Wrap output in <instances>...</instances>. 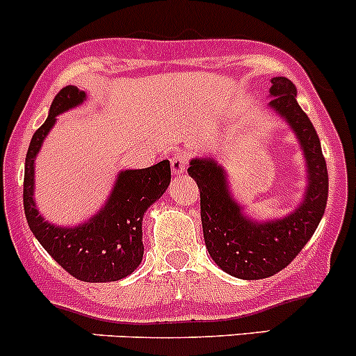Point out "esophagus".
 <instances>
[{
	"mask_svg": "<svg viewBox=\"0 0 356 356\" xmlns=\"http://www.w3.org/2000/svg\"><path fill=\"white\" fill-rule=\"evenodd\" d=\"M186 168H188V156L185 152H177L171 157V170L175 175L185 173Z\"/></svg>",
	"mask_w": 356,
	"mask_h": 356,
	"instance_id": "1",
	"label": "esophagus"
}]
</instances>
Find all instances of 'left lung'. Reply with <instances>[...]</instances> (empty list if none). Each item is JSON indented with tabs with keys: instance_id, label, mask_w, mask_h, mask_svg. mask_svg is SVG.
Here are the masks:
<instances>
[{
	"instance_id": "1",
	"label": "left lung",
	"mask_w": 356,
	"mask_h": 356,
	"mask_svg": "<svg viewBox=\"0 0 356 356\" xmlns=\"http://www.w3.org/2000/svg\"><path fill=\"white\" fill-rule=\"evenodd\" d=\"M270 83V108L295 130L309 168V186L300 207L277 221H250L229 197L222 168L212 159H193L188 168L200 190L205 247L225 273L240 280H264L283 270L312 238L327 204L329 177L321 140L296 102L295 83L284 76Z\"/></svg>"
}]
</instances>
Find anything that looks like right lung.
Instances as JSON below:
<instances>
[{"label": "right lung", "mask_w": 356, "mask_h": 356, "mask_svg": "<svg viewBox=\"0 0 356 356\" xmlns=\"http://www.w3.org/2000/svg\"><path fill=\"white\" fill-rule=\"evenodd\" d=\"M83 99V90L63 87L53 99L47 120L32 135L25 157L24 209L34 236L68 274L86 283H109L127 277L142 262V218L149 205L166 192L171 166L170 161H161L145 170L122 171L104 209L86 225L58 228L44 221L32 197L34 159L56 116Z\"/></svg>", "instance_id": "add662e5"}]
</instances>
